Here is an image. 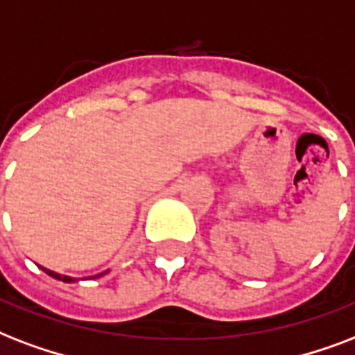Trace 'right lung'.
<instances>
[{
	"instance_id": "1",
	"label": "right lung",
	"mask_w": 355,
	"mask_h": 355,
	"mask_svg": "<svg viewBox=\"0 0 355 355\" xmlns=\"http://www.w3.org/2000/svg\"><path fill=\"white\" fill-rule=\"evenodd\" d=\"M40 268H42V266H40ZM44 272H46V274H48V276H51V277H55V279H60V282H64V283H72L73 279L70 276H60V274H57V272H51V270H48V268H42ZM101 274H98V276H94V277H100Z\"/></svg>"
}]
</instances>
